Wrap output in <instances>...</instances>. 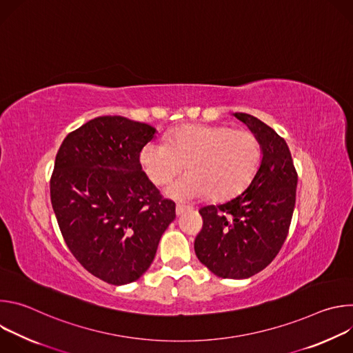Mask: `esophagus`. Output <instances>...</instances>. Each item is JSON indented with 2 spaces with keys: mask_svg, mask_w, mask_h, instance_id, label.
<instances>
[{
  "mask_svg": "<svg viewBox=\"0 0 353 353\" xmlns=\"http://www.w3.org/2000/svg\"><path fill=\"white\" fill-rule=\"evenodd\" d=\"M187 211H188V208H187V207H184V205H180V204H179V205L176 207V215H177V216H180V215L185 214Z\"/></svg>",
  "mask_w": 353,
  "mask_h": 353,
  "instance_id": "34e87169",
  "label": "esophagus"
}]
</instances>
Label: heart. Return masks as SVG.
I'll list each match as a JSON object with an SVG mask.
<instances>
[{"instance_id":"b5f03b06","label":"heart","mask_w":353,"mask_h":353,"mask_svg":"<svg viewBox=\"0 0 353 353\" xmlns=\"http://www.w3.org/2000/svg\"><path fill=\"white\" fill-rule=\"evenodd\" d=\"M261 158V143L253 131L191 124L177 128L168 142L146 143L139 161L157 185L170 183L187 165L190 173L168 190L172 198L187 201L208 194L214 199L239 194L256 176Z\"/></svg>"}]
</instances>
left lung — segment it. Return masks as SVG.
<instances>
[{
  "label": "left lung",
  "mask_w": 353,
  "mask_h": 353,
  "mask_svg": "<svg viewBox=\"0 0 353 353\" xmlns=\"http://www.w3.org/2000/svg\"><path fill=\"white\" fill-rule=\"evenodd\" d=\"M234 116L259 137L263 161L241 194L198 211L203 229L194 250L216 276L244 279L263 271L279 253L294 210L297 172L286 141L275 130L251 114Z\"/></svg>",
  "instance_id": "8db88e82"
}]
</instances>
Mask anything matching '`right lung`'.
I'll use <instances>...</instances> for the list:
<instances>
[{"instance_id":"obj_1","label":"right lung","mask_w":353,"mask_h":353,"mask_svg":"<svg viewBox=\"0 0 353 353\" xmlns=\"http://www.w3.org/2000/svg\"><path fill=\"white\" fill-rule=\"evenodd\" d=\"M155 132L121 116L97 117L70 132L56 157L50 198L61 234L78 263L112 285L149 268L176 218V204L139 162Z\"/></svg>"}]
</instances>
